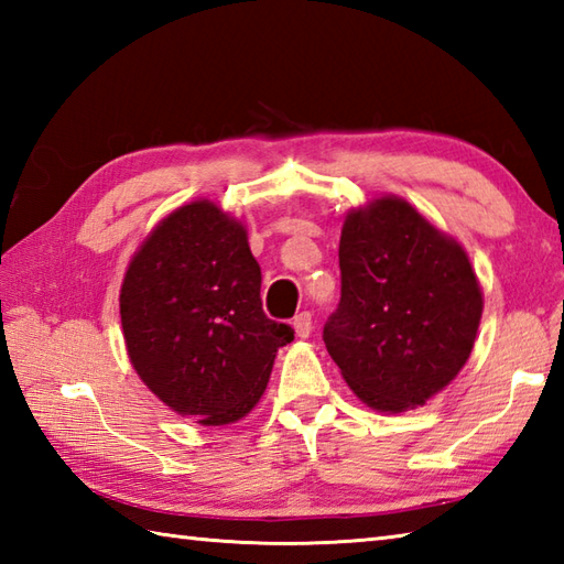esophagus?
<instances>
[{
    "label": "esophagus",
    "instance_id": "34e87169",
    "mask_svg": "<svg viewBox=\"0 0 564 564\" xmlns=\"http://www.w3.org/2000/svg\"><path fill=\"white\" fill-rule=\"evenodd\" d=\"M293 329H295V334H297V337H301V339L310 337V332H313V315H310V313L295 315V319H293Z\"/></svg>",
    "mask_w": 564,
    "mask_h": 564
}]
</instances>
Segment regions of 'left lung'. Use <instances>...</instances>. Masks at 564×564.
Returning a JSON list of instances; mask_svg holds the SVG:
<instances>
[{
  "label": "left lung",
  "instance_id": "obj_1",
  "mask_svg": "<svg viewBox=\"0 0 564 564\" xmlns=\"http://www.w3.org/2000/svg\"><path fill=\"white\" fill-rule=\"evenodd\" d=\"M339 269L322 339L349 388L380 412L434 398L465 366L482 317L463 247L386 196L346 215Z\"/></svg>",
  "mask_w": 564,
  "mask_h": 564
}]
</instances>
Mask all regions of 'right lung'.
Listing matches in <instances>:
<instances>
[{"label": "right lung", "mask_w": 564, "mask_h": 564, "mask_svg": "<svg viewBox=\"0 0 564 564\" xmlns=\"http://www.w3.org/2000/svg\"><path fill=\"white\" fill-rule=\"evenodd\" d=\"M130 364L178 414L220 426L267 390L293 327L261 307V269L245 227L208 200L164 218L130 261L121 289Z\"/></svg>", "instance_id": "1"}]
</instances>
